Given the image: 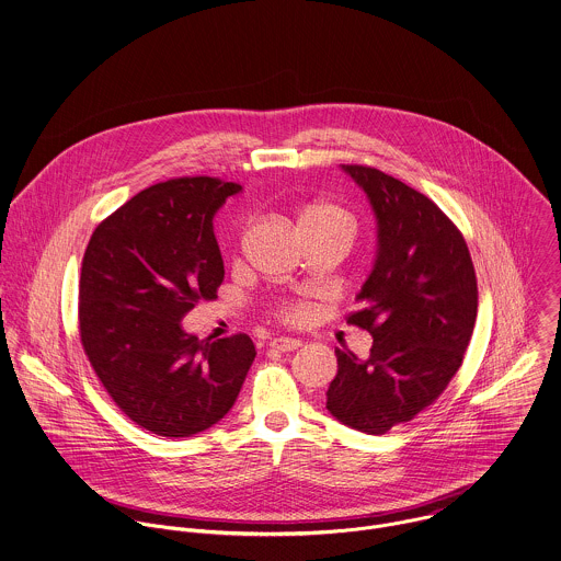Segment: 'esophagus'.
Returning a JSON list of instances; mask_svg holds the SVG:
<instances>
[{
  "mask_svg": "<svg viewBox=\"0 0 561 561\" xmlns=\"http://www.w3.org/2000/svg\"><path fill=\"white\" fill-rule=\"evenodd\" d=\"M302 345L300 339H291V336H278L274 341H270V347L272 350H278V352H294Z\"/></svg>",
  "mask_w": 561,
  "mask_h": 561,
  "instance_id": "1",
  "label": "esophagus"
}]
</instances>
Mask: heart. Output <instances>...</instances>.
<instances>
[{"instance_id": "1", "label": "heart", "mask_w": 561, "mask_h": 561, "mask_svg": "<svg viewBox=\"0 0 561 561\" xmlns=\"http://www.w3.org/2000/svg\"><path fill=\"white\" fill-rule=\"evenodd\" d=\"M305 225H334V227H341L350 233L354 229L352 216L345 209H341L336 205H330V203H313V205L305 207L302 214H300V227H305ZM280 316L285 320H302L305 311L300 307H283Z\"/></svg>"}]
</instances>
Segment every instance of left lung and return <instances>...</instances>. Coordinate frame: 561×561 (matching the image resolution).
<instances>
[{
  "label": "left lung",
  "mask_w": 561,
  "mask_h": 561,
  "mask_svg": "<svg viewBox=\"0 0 561 561\" xmlns=\"http://www.w3.org/2000/svg\"><path fill=\"white\" fill-rule=\"evenodd\" d=\"M367 194L378 225L360 311L347 323L369 330L360 360L334 350L328 412L347 427L385 434L436 400L462 365L478 318V278L462 233L421 192L369 165H341Z\"/></svg>",
  "instance_id": "left-lung-1"
}]
</instances>
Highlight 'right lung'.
I'll use <instances>...</instances> for the list:
<instances>
[{
	"mask_svg": "<svg viewBox=\"0 0 561 561\" xmlns=\"http://www.w3.org/2000/svg\"><path fill=\"white\" fill-rule=\"evenodd\" d=\"M238 192L214 176L151 185L94 229L81 261L83 352L116 405L158 436L218 423L256 356L248 334L201 341L181 325L225 278L214 216Z\"/></svg>",
	"mask_w": 561,
	"mask_h": 561,
	"instance_id": "add662e5",
	"label": "right lung"
}]
</instances>
